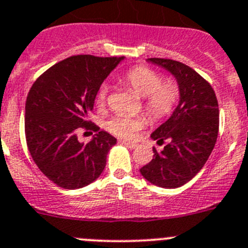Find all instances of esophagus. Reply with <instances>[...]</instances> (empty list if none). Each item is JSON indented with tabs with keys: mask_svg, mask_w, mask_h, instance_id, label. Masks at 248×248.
<instances>
[{
	"mask_svg": "<svg viewBox=\"0 0 248 248\" xmlns=\"http://www.w3.org/2000/svg\"><path fill=\"white\" fill-rule=\"evenodd\" d=\"M122 144L126 145L127 148H129V149H135L136 147H137V144L136 143H132V142H127V140H124V142H121Z\"/></svg>",
	"mask_w": 248,
	"mask_h": 248,
	"instance_id": "obj_1",
	"label": "esophagus"
}]
</instances>
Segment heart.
<instances>
[{
	"label": "heart",
	"instance_id": "b5f03b06",
	"mask_svg": "<svg viewBox=\"0 0 248 248\" xmlns=\"http://www.w3.org/2000/svg\"><path fill=\"white\" fill-rule=\"evenodd\" d=\"M156 69L147 66H136L127 71L122 82L131 92L143 98V111L152 124L165 121L172 115L180 99V87L176 80L166 78ZM108 87L101 84L96 92V104L104 108L108 103ZM142 117L115 116L106 122V128L117 137L131 138L142 128Z\"/></svg>",
	"mask_w": 248,
	"mask_h": 248
}]
</instances>
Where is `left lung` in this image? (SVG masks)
<instances>
[{"label":"left lung","instance_id":"8db88e82","mask_svg":"<svg viewBox=\"0 0 248 248\" xmlns=\"http://www.w3.org/2000/svg\"><path fill=\"white\" fill-rule=\"evenodd\" d=\"M168 69L180 87V103L170 119L152 133L161 152L153 148L152 161L140 169L145 180L164 188L181 187L204 166L219 132V106L212 85L193 68L179 61L148 59Z\"/></svg>","mask_w":248,"mask_h":248}]
</instances>
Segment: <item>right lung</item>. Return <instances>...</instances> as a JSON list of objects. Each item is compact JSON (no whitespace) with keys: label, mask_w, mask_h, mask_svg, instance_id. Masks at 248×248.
Returning a JSON list of instances; mask_svg holds the SVG:
<instances>
[{"label":"right lung","mask_w":248,"mask_h":248,"mask_svg":"<svg viewBox=\"0 0 248 248\" xmlns=\"http://www.w3.org/2000/svg\"><path fill=\"white\" fill-rule=\"evenodd\" d=\"M124 57L77 55L45 71L28 93L25 140L39 170L50 181L67 189L82 188L95 181L106 165V155L116 138L89 124L96 92ZM97 135L84 145L78 129Z\"/></svg>","instance_id":"right-lung-1"}]
</instances>
